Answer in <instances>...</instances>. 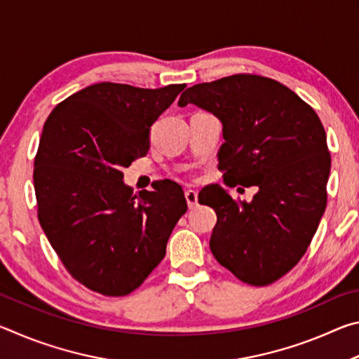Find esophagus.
I'll return each instance as SVG.
<instances>
[{
    "instance_id": "34e87169",
    "label": "esophagus",
    "mask_w": 359,
    "mask_h": 359,
    "mask_svg": "<svg viewBox=\"0 0 359 359\" xmlns=\"http://www.w3.org/2000/svg\"><path fill=\"white\" fill-rule=\"evenodd\" d=\"M185 199H187V204L190 209H194L198 205V193L194 190H187L185 191Z\"/></svg>"
}]
</instances>
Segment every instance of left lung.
<instances>
[{
	"mask_svg": "<svg viewBox=\"0 0 359 359\" xmlns=\"http://www.w3.org/2000/svg\"><path fill=\"white\" fill-rule=\"evenodd\" d=\"M187 104L222 121L224 182L258 188L250 203L220 185L199 193L217 214L212 255L248 285L276 282L306 253L326 209L331 155L318 115L280 82L253 74L193 85L179 100Z\"/></svg>",
	"mask_w": 359,
	"mask_h": 359,
	"instance_id": "8db88e82",
	"label": "left lung"
}]
</instances>
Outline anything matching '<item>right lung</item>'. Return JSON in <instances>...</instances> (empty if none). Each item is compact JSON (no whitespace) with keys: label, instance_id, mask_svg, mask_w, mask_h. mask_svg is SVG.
Wrapping results in <instances>:
<instances>
[{"label":"right lung","instance_id":"add662e5","mask_svg":"<svg viewBox=\"0 0 359 359\" xmlns=\"http://www.w3.org/2000/svg\"><path fill=\"white\" fill-rule=\"evenodd\" d=\"M184 88L95 83L60 102L42 128L33 174L39 223L69 274L101 294L141 287L188 209L175 182L133 194L121 172L147 154L150 126Z\"/></svg>","mask_w":359,"mask_h":359}]
</instances>
